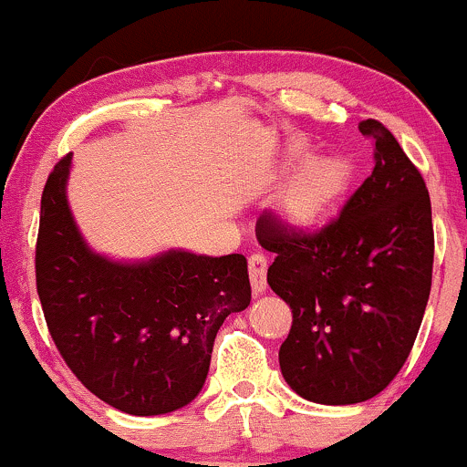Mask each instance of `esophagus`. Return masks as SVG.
<instances>
[{"label":"esophagus","instance_id":"esophagus-1","mask_svg":"<svg viewBox=\"0 0 467 467\" xmlns=\"http://www.w3.org/2000/svg\"><path fill=\"white\" fill-rule=\"evenodd\" d=\"M248 272H250V283L252 292L259 296V294L265 292L267 287V259L261 252H254L248 261Z\"/></svg>","mask_w":467,"mask_h":467}]
</instances>
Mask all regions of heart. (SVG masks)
<instances>
[{"instance_id":"obj_1","label":"heart","mask_w":467,"mask_h":467,"mask_svg":"<svg viewBox=\"0 0 467 467\" xmlns=\"http://www.w3.org/2000/svg\"><path fill=\"white\" fill-rule=\"evenodd\" d=\"M347 180V171L337 160L327 155H314L303 160L294 171L285 191L287 211L294 217L305 219L318 211L323 203L337 192Z\"/></svg>"}]
</instances>
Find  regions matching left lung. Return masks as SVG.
I'll use <instances>...</instances> for the list:
<instances>
[{"mask_svg":"<svg viewBox=\"0 0 467 467\" xmlns=\"http://www.w3.org/2000/svg\"><path fill=\"white\" fill-rule=\"evenodd\" d=\"M373 171L316 233L270 219L256 239L275 252L267 283L292 307L278 351L294 393L327 406L375 398L415 345L432 281L431 197L426 182L382 122L362 120Z\"/></svg>","mask_w":467,"mask_h":467,"instance_id":"1","label":"left lung"}]
</instances>
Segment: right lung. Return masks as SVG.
Masks as SVG:
<instances>
[{"label":"right lung","mask_w":467,"mask_h":467,"mask_svg":"<svg viewBox=\"0 0 467 467\" xmlns=\"http://www.w3.org/2000/svg\"><path fill=\"white\" fill-rule=\"evenodd\" d=\"M72 155L41 197L36 292L63 360L114 409L149 417L191 404L206 382L219 327L250 305L244 254L171 248L149 259L100 254L67 202Z\"/></svg>","instance_id":"add662e5"}]
</instances>
